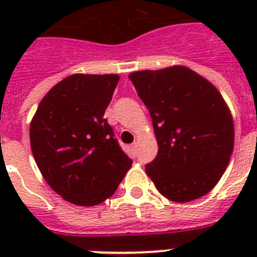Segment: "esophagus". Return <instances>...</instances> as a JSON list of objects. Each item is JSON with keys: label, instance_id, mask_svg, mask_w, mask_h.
<instances>
[{"label": "esophagus", "instance_id": "1", "mask_svg": "<svg viewBox=\"0 0 257 257\" xmlns=\"http://www.w3.org/2000/svg\"><path fill=\"white\" fill-rule=\"evenodd\" d=\"M131 151H132V153L136 156L137 155V143H135V144H132V147H131Z\"/></svg>", "mask_w": 257, "mask_h": 257}]
</instances>
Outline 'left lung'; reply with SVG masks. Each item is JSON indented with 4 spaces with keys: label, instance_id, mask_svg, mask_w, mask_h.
I'll return each mask as SVG.
<instances>
[{
    "label": "left lung",
    "instance_id": "obj_1",
    "mask_svg": "<svg viewBox=\"0 0 257 257\" xmlns=\"http://www.w3.org/2000/svg\"><path fill=\"white\" fill-rule=\"evenodd\" d=\"M152 117L159 152L145 165L175 203L207 195L227 169L235 141L231 112L211 82L185 66L129 74Z\"/></svg>",
    "mask_w": 257,
    "mask_h": 257
}]
</instances>
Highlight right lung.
<instances>
[{"label":"right lung","mask_w":257,"mask_h":257,"mask_svg":"<svg viewBox=\"0 0 257 257\" xmlns=\"http://www.w3.org/2000/svg\"><path fill=\"white\" fill-rule=\"evenodd\" d=\"M117 74H72L46 93L30 122V147L62 199L92 207L110 197L132 167L104 118Z\"/></svg>","instance_id":"1"}]
</instances>
